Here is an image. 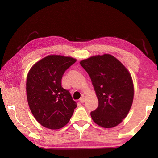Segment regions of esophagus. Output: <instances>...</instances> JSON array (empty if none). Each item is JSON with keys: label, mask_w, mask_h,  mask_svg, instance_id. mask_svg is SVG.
I'll use <instances>...</instances> for the list:
<instances>
[{"label": "esophagus", "mask_w": 158, "mask_h": 158, "mask_svg": "<svg viewBox=\"0 0 158 158\" xmlns=\"http://www.w3.org/2000/svg\"><path fill=\"white\" fill-rule=\"evenodd\" d=\"M79 102L81 103H84V102H85V98L84 97V96H83L82 98H81L79 99Z\"/></svg>", "instance_id": "esophagus-1"}]
</instances>
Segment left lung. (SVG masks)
Listing matches in <instances>:
<instances>
[{"instance_id": "8db88e82", "label": "left lung", "mask_w": 158, "mask_h": 158, "mask_svg": "<svg viewBox=\"0 0 158 158\" xmlns=\"http://www.w3.org/2000/svg\"><path fill=\"white\" fill-rule=\"evenodd\" d=\"M91 79L98 106L90 116L96 124L111 128L121 123L132 106L134 85L126 68L110 54L95 56L80 62Z\"/></svg>"}]
</instances>
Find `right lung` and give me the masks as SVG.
Here are the masks:
<instances>
[{"label": "right lung", "mask_w": 158, "mask_h": 158, "mask_svg": "<svg viewBox=\"0 0 158 158\" xmlns=\"http://www.w3.org/2000/svg\"><path fill=\"white\" fill-rule=\"evenodd\" d=\"M76 59L60 55H50L39 60L29 70L26 80L28 103L37 121L49 129L65 126L77 107L61 79L66 69Z\"/></svg>", "instance_id": "right-lung-1"}]
</instances>
